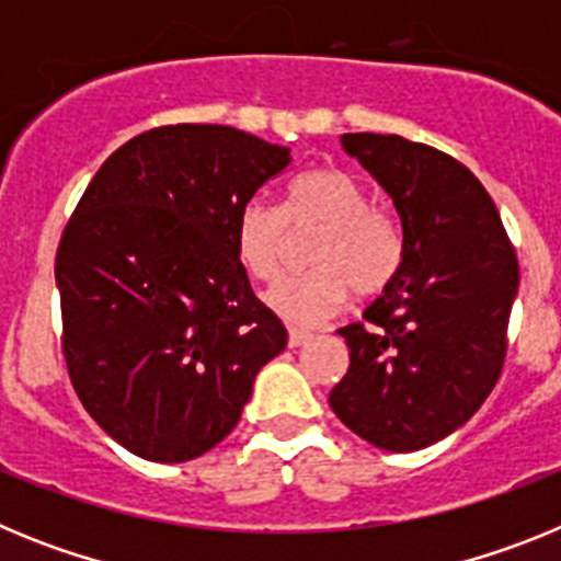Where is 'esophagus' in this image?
<instances>
[{
	"mask_svg": "<svg viewBox=\"0 0 561 561\" xmlns=\"http://www.w3.org/2000/svg\"><path fill=\"white\" fill-rule=\"evenodd\" d=\"M309 340H311V331L291 325V329H289V345H291V348H300V345H306Z\"/></svg>",
	"mask_w": 561,
	"mask_h": 561,
	"instance_id": "1",
	"label": "esophagus"
}]
</instances>
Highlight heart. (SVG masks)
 <instances>
[{"instance_id": "1", "label": "heart", "mask_w": 561, "mask_h": 561, "mask_svg": "<svg viewBox=\"0 0 561 561\" xmlns=\"http://www.w3.org/2000/svg\"><path fill=\"white\" fill-rule=\"evenodd\" d=\"M309 264L270 291V306L295 323H323L345 306L351 289L374 297L393 284L404 261V232L393 213L370 205L368 191L342 168H314L297 176L284 210L250 199L236 219V252L257 280H277L291 232H314Z\"/></svg>"}]
</instances>
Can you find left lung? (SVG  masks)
I'll list each match as a JSON object with an SVG mask.
<instances>
[{"label":"left lung","instance_id":"left-lung-1","mask_svg":"<svg viewBox=\"0 0 561 561\" xmlns=\"http://www.w3.org/2000/svg\"><path fill=\"white\" fill-rule=\"evenodd\" d=\"M342 148L390 193L404 261L365 323L340 329L351 365L329 404L374 447L415 453L497 385L519 264L492 196L455 157L399 134H342Z\"/></svg>","mask_w":561,"mask_h":561}]
</instances>
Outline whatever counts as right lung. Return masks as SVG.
Wrapping results in <instances>:
<instances>
[{"mask_svg": "<svg viewBox=\"0 0 561 561\" xmlns=\"http://www.w3.org/2000/svg\"><path fill=\"white\" fill-rule=\"evenodd\" d=\"M289 162L255 134L180 123L137 134L83 191L56 255L61 351L87 413L128 453L205 455L286 348L236 252V219Z\"/></svg>", "mask_w": 561, "mask_h": 561, "instance_id": "add662e5", "label": "right lung"}]
</instances>
